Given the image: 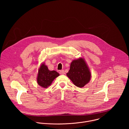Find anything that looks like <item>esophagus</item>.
<instances>
[{"mask_svg": "<svg viewBox=\"0 0 129 129\" xmlns=\"http://www.w3.org/2000/svg\"><path fill=\"white\" fill-rule=\"evenodd\" d=\"M59 73L60 75H64L65 74V71L64 70H60L59 71Z\"/></svg>", "mask_w": 129, "mask_h": 129, "instance_id": "obj_1", "label": "esophagus"}]
</instances>
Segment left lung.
I'll list each match as a JSON object with an SVG mask.
<instances>
[{
  "mask_svg": "<svg viewBox=\"0 0 129 129\" xmlns=\"http://www.w3.org/2000/svg\"><path fill=\"white\" fill-rule=\"evenodd\" d=\"M67 77L76 86L82 88L87 84L91 78V73L83 59L73 60L71 64Z\"/></svg>",
  "mask_w": 129,
  "mask_h": 129,
  "instance_id": "left-lung-1",
  "label": "left lung"
}]
</instances>
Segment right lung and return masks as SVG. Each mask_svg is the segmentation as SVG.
<instances>
[{
	"label": "right lung",
	"instance_id": "1",
	"mask_svg": "<svg viewBox=\"0 0 129 129\" xmlns=\"http://www.w3.org/2000/svg\"><path fill=\"white\" fill-rule=\"evenodd\" d=\"M58 76L59 74L57 71L49 70L47 67L43 64L39 69L37 83L40 86L47 88L51 85L53 80Z\"/></svg>",
	"mask_w": 129,
	"mask_h": 129
}]
</instances>
